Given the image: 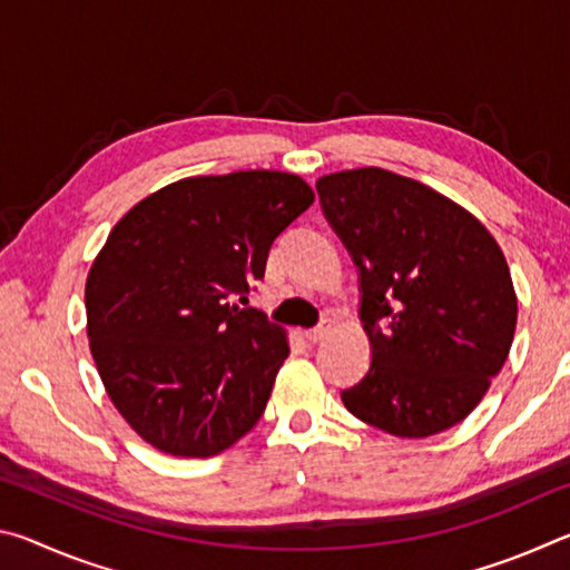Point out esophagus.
<instances>
[{
	"label": "esophagus",
	"instance_id": "34e87169",
	"mask_svg": "<svg viewBox=\"0 0 570 570\" xmlns=\"http://www.w3.org/2000/svg\"><path fill=\"white\" fill-rule=\"evenodd\" d=\"M330 334V326H314V330H308V332H304V336H306V342H312V344H316V342H322L324 336Z\"/></svg>",
	"mask_w": 570,
	"mask_h": 570
}]
</instances>
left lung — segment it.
<instances>
[{
	"label": "left lung",
	"mask_w": 570,
	"mask_h": 570,
	"mask_svg": "<svg viewBox=\"0 0 570 570\" xmlns=\"http://www.w3.org/2000/svg\"><path fill=\"white\" fill-rule=\"evenodd\" d=\"M360 274L372 364L344 407L397 438H430L478 407L513 344L505 256L465 208L382 168L316 180Z\"/></svg>",
	"instance_id": "1"
}]
</instances>
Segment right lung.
Masks as SVG:
<instances>
[{
    "label": "right lung",
    "instance_id": "add662e5",
    "mask_svg": "<svg viewBox=\"0 0 570 570\" xmlns=\"http://www.w3.org/2000/svg\"><path fill=\"white\" fill-rule=\"evenodd\" d=\"M314 204L278 170L183 178L110 230L85 286L90 350L118 412L153 448L210 458L254 428L288 356L246 304L272 244Z\"/></svg>",
    "mask_w": 570,
    "mask_h": 570
}]
</instances>
